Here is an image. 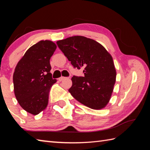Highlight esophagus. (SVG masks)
Masks as SVG:
<instances>
[{"label":"esophagus","mask_w":150,"mask_h":150,"mask_svg":"<svg viewBox=\"0 0 150 150\" xmlns=\"http://www.w3.org/2000/svg\"><path fill=\"white\" fill-rule=\"evenodd\" d=\"M66 77H60V78H59V81H62V80H64V79Z\"/></svg>","instance_id":"obj_1"}]
</instances>
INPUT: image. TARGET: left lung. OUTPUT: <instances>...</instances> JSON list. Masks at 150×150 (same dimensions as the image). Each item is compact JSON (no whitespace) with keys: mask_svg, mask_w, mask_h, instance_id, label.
Returning a JSON list of instances; mask_svg holds the SVG:
<instances>
[{"mask_svg":"<svg viewBox=\"0 0 150 150\" xmlns=\"http://www.w3.org/2000/svg\"><path fill=\"white\" fill-rule=\"evenodd\" d=\"M57 44L74 68L84 69L83 77L73 75L69 92L76 100L91 109L100 110L109 102L116 80L112 57L93 39L74 36Z\"/></svg>","mask_w":150,"mask_h":150,"instance_id":"8db88e82","label":"left lung"}]
</instances>
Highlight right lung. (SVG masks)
<instances>
[{"label":"right lung","instance_id":"1","mask_svg":"<svg viewBox=\"0 0 150 150\" xmlns=\"http://www.w3.org/2000/svg\"><path fill=\"white\" fill-rule=\"evenodd\" d=\"M57 48L50 40L34 44L19 60L13 73L14 92L20 106L28 113L39 114L48 103L52 78L50 60Z\"/></svg>","mask_w":150,"mask_h":150}]
</instances>
